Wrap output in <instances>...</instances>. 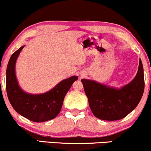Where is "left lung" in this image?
<instances>
[{
	"mask_svg": "<svg viewBox=\"0 0 151 151\" xmlns=\"http://www.w3.org/2000/svg\"><path fill=\"white\" fill-rule=\"evenodd\" d=\"M89 105L94 116L103 120L124 118L137 106L144 91V68L141 59L132 81L120 88L109 87L94 81L82 79Z\"/></svg>",
	"mask_w": 151,
	"mask_h": 151,
	"instance_id": "1",
	"label": "left lung"
}]
</instances>
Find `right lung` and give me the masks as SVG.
Listing matches in <instances>:
<instances>
[{
  "mask_svg": "<svg viewBox=\"0 0 151 151\" xmlns=\"http://www.w3.org/2000/svg\"><path fill=\"white\" fill-rule=\"evenodd\" d=\"M24 45L11 56L6 70V91L11 105L19 114L29 120L42 122L54 119L62 107L66 93L73 83L78 79L73 76L63 80L54 88L42 94H31L22 90L19 85L15 73V64L18 56Z\"/></svg>",
  "mask_w": 151,
  "mask_h": 151,
  "instance_id": "obj_1",
  "label": "right lung"
}]
</instances>
